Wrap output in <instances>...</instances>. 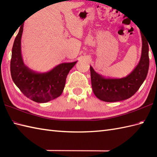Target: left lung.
<instances>
[{"instance_id":"left-lung-1","label":"left lung","mask_w":157,"mask_h":157,"mask_svg":"<svg viewBox=\"0 0 157 157\" xmlns=\"http://www.w3.org/2000/svg\"><path fill=\"white\" fill-rule=\"evenodd\" d=\"M140 60L128 75L122 78H106L96 73L90 66L92 90L98 99L105 102L126 100L138 90L147 76L149 68L148 41L142 36Z\"/></svg>"}]
</instances>
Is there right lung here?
<instances>
[{"label": "right lung", "mask_w": 157, "mask_h": 157, "mask_svg": "<svg viewBox=\"0 0 157 157\" xmlns=\"http://www.w3.org/2000/svg\"><path fill=\"white\" fill-rule=\"evenodd\" d=\"M23 29V25L19 29L12 48V79L26 97L36 102H47L61 96L65 88L67 76L77 61L61 63L45 73L33 71L25 65L21 55Z\"/></svg>", "instance_id": "1"}]
</instances>
